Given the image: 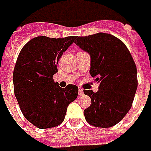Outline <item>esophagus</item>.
<instances>
[{"label": "esophagus", "mask_w": 151, "mask_h": 151, "mask_svg": "<svg viewBox=\"0 0 151 151\" xmlns=\"http://www.w3.org/2000/svg\"><path fill=\"white\" fill-rule=\"evenodd\" d=\"M78 93H79L80 95H82L84 93H83V89L82 88H81V87H79V89H78Z\"/></svg>", "instance_id": "1"}]
</instances>
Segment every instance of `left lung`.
<instances>
[{"label": "left lung", "mask_w": 151, "mask_h": 151, "mask_svg": "<svg viewBox=\"0 0 151 151\" xmlns=\"http://www.w3.org/2000/svg\"><path fill=\"white\" fill-rule=\"evenodd\" d=\"M75 43L91 58L90 74L99 91L84 90L91 105L84 110L87 122L97 127L120 122L131 109L138 87L137 68L123 42L107 33L76 36Z\"/></svg>", "instance_id": "obj_1"}]
</instances>
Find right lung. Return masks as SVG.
Listing matches in <instances>:
<instances>
[{
	"mask_svg": "<svg viewBox=\"0 0 151 151\" xmlns=\"http://www.w3.org/2000/svg\"><path fill=\"white\" fill-rule=\"evenodd\" d=\"M76 39L38 36L19 52L13 70L14 94L23 115L38 128L61 124L67 107L77 98V86L63 88L52 79L59 58Z\"/></svg>",
	"mask_w": 151,
	"mask_h": 151,
	"instance_id": "right-lung-1",
	"label": "right lung"
}]
</instances>
